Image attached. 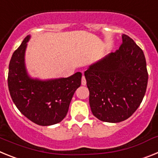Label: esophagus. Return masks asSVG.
<instances>
[{"label": "esophagus", "mask_w": 158, "mask_h": 158, "mask_svg": "<svg viewBox=\"0 0 158 158\" xmlns=\"http://www.w3.org/2000/svg\"><path fill=\"white\" fill-rule=\"evenodd\" d=\"M81 85H86V80H85V76H82Z\"/></svg>", "instance_id": "obj_1"}]
</instances>
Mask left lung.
<instances>
[{"label": "left lung", "instance_id": "obj_1", "mask_svg": "<svg viewBox=\"0 0 158 158\" xmlns=\"http://www.w3.org/2000/svg\"><path fill=\"white\" fill-rule=\"evenodd\" d=\"M115 52L95 62L85 72L93 115L119 123L138 109L146 91L148 72L144 53L131 38L123 35Z\"/></svg>", "mask_w": 158, "mask_h": 158}]
</instances>
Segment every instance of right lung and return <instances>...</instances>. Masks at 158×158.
<instances>
[{
    "mask_svg": "<svg viewBox=\"0 0 158 158\" xmlns=\"http://www.w3.org/2000/svg\"><path fill=\"white\" fill-rule=\"evenodd\" d=\"M30 38H25L12 54L8 67V90L24 116L40 126H51L65 117L73 96L81 84L82 74L77 72L69 77L47 81L30 77L24 62Z\"/></svg>",
    "mask_w": 158,
    "mask_h": 158,
    "instance_id": "add662e5",
    "label": "right lung"
}]
</instances>
